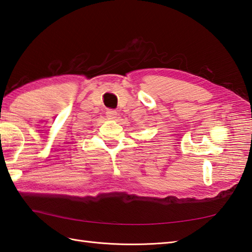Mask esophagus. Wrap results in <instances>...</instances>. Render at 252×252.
<instances>
[{"label":"esophagus","instance_id":"1","mask_svg":"<svg viewBox=\"0 0 252 252\" xmlns=\"http://www.w3.org/2000/svg\"><path fill=\"white\" fill-rule=\"evenodd\" d=\"M106 115H107V118H108V119H116L117 116H118L117 111L114 110V109H108V110H107L106 111Z\"/></svg>","mask_w":252,"mask_h":252}]
</instances>
